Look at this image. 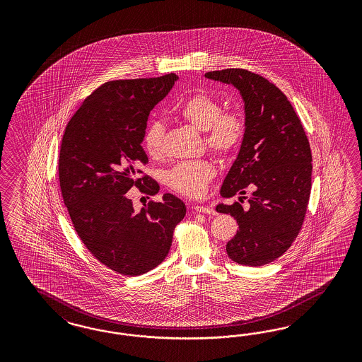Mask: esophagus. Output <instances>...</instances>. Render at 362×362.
<instances>
[{"mask_svg": "<svg viewBox=\"0 0 362 362\" xmlns=\"http://www.w3.org/2000/svg\"><path fill=\"white\" fill-rule=\"evenodd\" d=\"M195 211H197V214H209V215H216V211L214 209H209V207H206V206H197L195 207Z\"/></svg>", "mask_w": 362, "mask_h": 362, "instance_id": "obj_1", "label": "esophagus"}]
</instances>
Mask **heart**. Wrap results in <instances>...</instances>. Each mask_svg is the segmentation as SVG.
Returning <instances> with one entry per match:
<instances>
[{"mask_svg": "<svg viewBox=\"0 0 362 362\" xmlns=\"http://www.w3.org/2000/svg\"><path fill=\"white\" fill-rule=\"evenodd\" d=\"M176 115L203 132V141L209 151L221 158L235 153L245 134V118L236 109H221L218 99L204 93H197L177 107ZM165 127L160 122H153L143 134V147L153 159L163 155ZM215 167L209 160H187L174 165L165 175L171 189L187 197L202 195L212 177Z\"/></svg>", "mask_w": 362, "mask_h": 362, "instance_id": "b5f03b06", "label": "heart"}]
</instances>
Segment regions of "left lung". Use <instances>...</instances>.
<instances>
[{
  "label": "left lung",
  "instance_id": "left-lung-1",
  "mask_svg": "<svg viewBox=\"0 0 362 362\" xmlns=\"http://www.w3.org/2000/svg\"><path fill=\"white\" fill-rule=\"evenodd\" d=\"M209 79L239 88L245 107V134L240 151L220 189L223 197H239L219 204L239 230L227 243L236 263L260 267L289 250L303 228L312 188V151L303 123L284 93L245 69L206 73ZM243 198L249 204L242 207Z\"/></svg>",
  "mask_w": 362,
  "mask_h": 362
}]
</instances>
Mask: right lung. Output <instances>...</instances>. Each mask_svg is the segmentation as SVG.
<instances>
[{"label": "right lung", "mask_w": 362, "mask_h": 362, "mask_svg": "<svg viewBox=\"0 0 362 362\" xmlns=\"http://www.w3.org/2000/svg\"><path fill=\"white\" fill-rule=\"evenodd\" d=\"M176 79L171 73L109 81L66 126L58 160L64 203L88 252L117 274L138 276L162 263L186 216L185 203L171 194L141 211L127 195L132 187L148 197L160 189L141 170L148 162L143 134L150 111Z\"/></svg>", "instance_id": "1"}]
</instances>
